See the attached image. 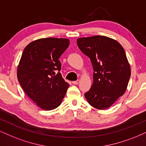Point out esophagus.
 Segmentation results:
<instances>
[{"instance_id": "1", "label": "esophagus", "mask_w": 146, "mask_h": 146, "mask_svg": "<svg viewBox=\"0 0 146 146\" xmlns=\"http://www.w3.org/2000/svg\"><path fill=\"white\" fill-rule=\"evenodd\" d=\"M79 83V80H77V81H74V82H73V84L75 85H77Z\"/></svg>"}]
</instances>
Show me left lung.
<instances>
[{
    "label": "left lung",
    "instance_id": "left-lung-1",
    "mask_svg": "<svg viewBox=\"0 0 146 146\" xmlns=\"http://www.w3.org/2000/svg\"><path fill=\"white\" fill-rule=\"evenodd\" d=\"M77 43L94 69L93 84L85 97L96 108H108L124 94L131 76L124 49L117 41L103 36L80 38Z\"/></svg>",
    "mask_w": 146,
    "mask_h": 146
}]
</instances>
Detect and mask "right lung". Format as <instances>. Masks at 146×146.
Returning a JSON list of instances; mask_svg holds the SVG:
<instances>
[{
	"label": "right lung",
	"instance_id": "add662e5",
	"mask_svg": "<svg viewBox=\"0 0 146 146\" xmlns=\"http://www.w3.org/2000/svg\"><path fill=\"white\" fill-rule=\"evenodd\" d=\"M69 45L66 38H41L23 50L17 68L18 81L25 94L43 110L59 106L69 86L59 72V58Z\"/></svg>",
	"mask_w": 146,
	"mask_h": 146
}]
</instances>
